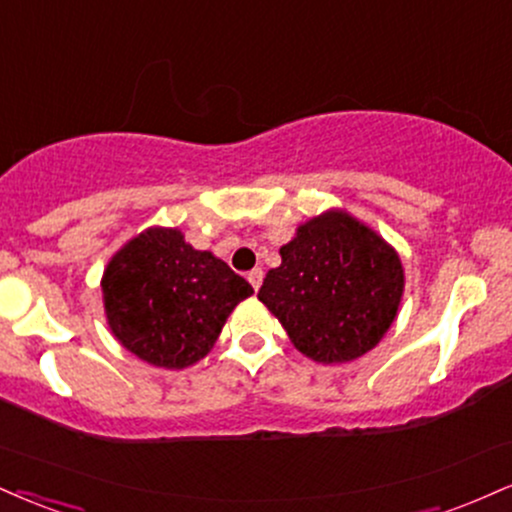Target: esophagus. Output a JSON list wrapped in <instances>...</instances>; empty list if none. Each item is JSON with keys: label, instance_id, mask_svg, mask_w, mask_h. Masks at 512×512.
<instances>
[{"label": "esophagus", "instance_id": "obj_1", "mask_svg": "<svg viewBox=\"0 0 512 512\" xmlns=\"http://www.w3.org/2000/svg\"><path fill=\"white\" fill-rule=\"evenodd\" d=\"M262 279H264V272H262V269H252V272H248V281H250V286L255 288V291H260Z\"/></svg>", "mask_w": 512, "mask_h": 512}]
</instances>
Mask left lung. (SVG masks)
<instances>
[{
  "label": "left lung",
  "instance_id": "8db88e82",
  "mask_svg": "<svg viewBox=\"0 0 512 512\" xmlns=\"http://www.w3.org/2000/svg\"><path fill=\"white\" fill-rule=\"evenodd\" d=\"M279 255L257 298L300 353L341 365L379 346L405 291L403 262L391 243L331 207L303 221Z\"/></svg>",
  "mask_w": 512,
  "mask_h": 512
}]
</instances>
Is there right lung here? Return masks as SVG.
Listing matches in <instances>:
<instances>
[{
  "instance_id": "obj_1",
  "label": "right lung",
  "mask_w": 512,
  "mask_h": 512,
  "mask_svg": "<svg viewBox=\"0 0 512 512\" xmlns=\"http://www.w3.org/2000/svg\"><path fill=\"white\" fill-rule=\"evenodd\" d=\"M107 324L128 353L186 369L214 348L252 286L214 252L195 250L181 229L150 226L123 243L102 274Z\"/></svg>"
}]
</instances>
